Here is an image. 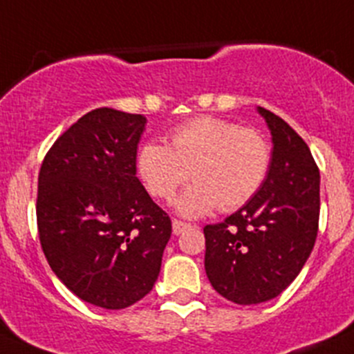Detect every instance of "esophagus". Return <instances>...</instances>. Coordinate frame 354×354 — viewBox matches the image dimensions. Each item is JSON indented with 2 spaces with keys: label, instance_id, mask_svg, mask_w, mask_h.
Masks as SVG:
<instances>
[{
  "label": "esophagus",
  "instance_id": "obj_1",
  "mask_svg": "<svg viewBox=\"0 0 354 354\" xmlns=\"http://www.w3.org/2000/svg\"><path fill=\"white\" fill-rule=\"evenodd\" d=\"M187 228H190V225H188V223L180 221V219H174V221H173V233H174V235H180V233H183Z\"/></svg>",
  "mask_w": 354,
  "mask_h": 354
}]
</instances>
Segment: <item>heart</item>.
Segmentation results:
<instances>
[{
    "label": "heart",
    "mask_w": 354,
    "mask_h": 354,
    "mask_svg": "<svg viewBox=\"0 0 354 354\" xmlns=\"http://www.w3.org/2000/svg\"><path fill=\"white\" fill-rule=\"evenodd\" d=\"M272 166L268 140L257 129L202 115L171 133V145L150 140L136 157L150 194L169 201L190 176L195 181L176 198L178 212L202 216L219 207L236 211L256 197Z\"/></svg>",
    "instance_id": "1"
}]
</instances>
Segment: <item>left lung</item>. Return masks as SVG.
<instances>
[{
  "label": "left lung",
  "instance_id": "left-lung-1",
  "mask_svg": "<svg viewBox=\"0 0 354 354\" xmlns=\"http://www.w3.org/2000/svg\"><path fill=\"white\" fill-rule=\"evenodd\" d=\"M257 112L272 131L268 176L252 201L204 228L209 282L236 304L270 301L294 282L320 218V171L306 142L273 112Z\"/></svg>",
  "mask_w": 354,
  "mask_h": 354
}]
</instances>
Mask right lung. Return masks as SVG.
I'll use <instances>...</instances> for the list:
<instances>
[{"label": "right lung", "instance_id": "1", "mask_svg": "<svg viewBox=\"0 0 354 354\" xmlns=\"http://www.w3.org/2000/svg\"><path fill=\"white\" fill-rule=\"evenodd\" d=\"M147 118L102 107L58 136L37 178L36 218L50 268L79 299L122 310L152 290L171 219L136 178Z\"/></svg>", "mask_w": 354, "mask_h": 354}]
</instances>
